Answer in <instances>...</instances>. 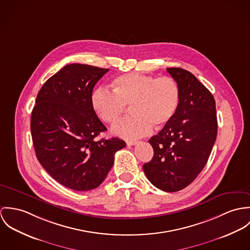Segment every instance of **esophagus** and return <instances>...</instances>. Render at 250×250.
I'll use <instances>...</instances> for the list:
<instances>
[{
	"label": "esophagus",
	"mask_w": 250,
	"mask_h": 250,
	"mask_svg": "<svg viewBox=\"0 0 250 250\" xmlns=\"http://www.w3.org/2000/svg\"><path fill=\"white\" fill-rule=\"evenodd\" d=\"M136 144H137L136 141H126V145L127 146H134Z\"/></svg>",
	"instance_id": "obj_1"
}]
</instances>
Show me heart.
<instances>
[{"instance_id": "1", "label": "heart", "mask_w": 250, "mask_h": 250, "mask_svg": "<svg viewBox=\"0 0 250 250\" xmlns=\"http://www.w3.org/2000/svg\"><path fill=\"white\" fill-rule=\"evenodd\" d=\"M112 91L100 86L90 97L92 108L104 123H116L131 107L130 117L112 127L118 137L134 140L149 134L152 127L160 129L175 116L180 103V89L171 77H153L129 73L113 80Z\"/></svg>"}]
</instances>
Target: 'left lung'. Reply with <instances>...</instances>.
<instances>
[{"label": "left lung", "instance_id": "1", "mask_svg": "<svg viewBox=\"0 0 250 250\" xmlns=\"http://www.w3.org/2000/svg\"><path fill=\"white\" fill-rule=\"evenodd\" d=\"M180 89V103L173 119L148 140L152 159L143 169L152 185L177 192L190 185L206 165L217 138L216 102L192 73L167 68Z\"/></svg>", "mask_w": 250, "mask_h": 250}]
</instances>
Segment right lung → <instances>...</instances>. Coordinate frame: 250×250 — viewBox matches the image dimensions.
Masks as SVG:
<instances>
[{"mask_svg":"<svg viewBox=\"0 0 250 250\" xmlns=\"http://www.w3.org/2000/svg\"><path fill=\"white\" fill-rule=\"evenodd\" d=\"M109 69L69 64L50 78L36 97L30 130L36 157L47 172L75 191L99 187L125 146L119 138L97 141L107 130L92 108L96 83Z\"/></svg>","mask_w":250,"mask_h":250,"instance_id":"obj_1","label":"right lung"}]
</instances>
